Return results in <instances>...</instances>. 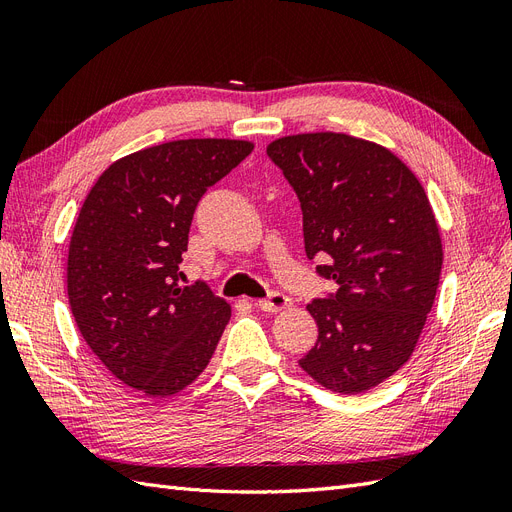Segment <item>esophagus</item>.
<instances>
[{"label":"esophagus","mask_w":512,"mask_h":512,"mask_svg":"<svg viewBox=\"0 0 512 512\" xmlns=\"http://www.w3.org/2000/svg\"><path fill=\"white\" fill-rule=\"evenodd\" d=\"M256 305L262 309V312L275 314V312H282V309H288L292 305V301L282 292H271L267 299H260Z\"/></svg>","instance_id":"34e87169"}]
</instances>
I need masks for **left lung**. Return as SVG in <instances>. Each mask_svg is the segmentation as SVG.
Masks as SVG:
<instances>
[{
  "instance_id": "8db88e82",
  "label": "left lung",
  "mask_w": 512,
  "mask_h": 512,
  "mask_svg": "<svg viewBox=\"0 0 512 512\" xmlns=\"http://www.w3.org/2000/svg\"><path fill=\"white\" fill-rule=\"evenodd\" d=\"M269 158L299 196L305 254L337 284L307 312L318 342L299 365L324 389L359 395L408 363L431 312L442 239L421 181L386 147L344 132L275 138Z\"/></svg>"
}]
</instances>
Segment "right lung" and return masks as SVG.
<instances>
[{
  "label": "right lung",
  "instance_id": "obj_1",
  "mask_svg": "<svg viewBox=\"0 0 512 512\" xmlns=\"http://www.w3.org/2000/svg\"><path fill=\"white\" fill-rule=\"evenodd\" d=\"M254 143L185 138L134 151L89 190L68 252V299L87 346L123 384L168 397L209 365L230 305L179 286L200 196Z\"/></svg>",
  "mask_w": 512,
  "mask_h": 512
}]
</instances>
